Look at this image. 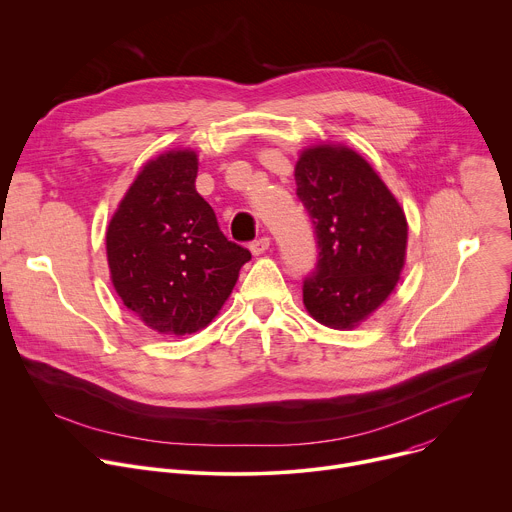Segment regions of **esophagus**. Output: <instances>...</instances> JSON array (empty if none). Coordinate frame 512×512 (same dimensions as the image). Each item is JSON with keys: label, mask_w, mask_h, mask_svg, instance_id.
<instances>
[{"label": "esophagus", "mask_w": 512, "mask_h": 512, "mask_svg": "<svg viewBox=\"0 0 512 512\" xmlns=\"http://www.w3.org/2000/svg\"><path fill=\"white\" fill-rule=\"evenodd\" d=\"M268 248H270V238H266V236H262V238H258L256 242H252V244H250V250H252V254H254V256L264 254Z\"/></svg>", "instance_id": "esophagus-1"}]
</instances>
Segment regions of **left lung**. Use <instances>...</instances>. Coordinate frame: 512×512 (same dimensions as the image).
Masks as SVG:
<instances>
[{
  "label": "left lung",
  "instance_id": "left-lung-1",
  "mask_svg": "<svg viewBox=\"0 0 512 512\" xmlns=\"http://www.w3.org/2000/svg\"><path fill=\"white\" fill-rule=\"evenodd\" d=\"M295 181L319 244L303 305L325 327L356 329L399 285L409 240L405 209L372 164L346 144L305 146Z\"/></svg>",
  "mask_w": 512,
  "mask_h": 512
}]
</instances>
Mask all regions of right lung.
Returning a JSON list of instances; mask_svg holds the SVG:
<instances>
[{
    "mask_svg": "<svg viewBox=\"0 0 512 512\" xmlns=\"http://www.w3.org/2000/svg\"><path fill=\"white\" fill-rule=\"evenodd\" d=\"M199 156L173 148L150 158L113 211L105 252L111 285L152 331L189 335L230 299L252 254L227 240L197 193Z\"/></svg>",
    "mask_w": 512,
    "mask_h": 512,
    "instance_id": "add662e5",
    "label": "right lung"
}]
</instances>
